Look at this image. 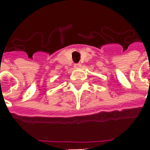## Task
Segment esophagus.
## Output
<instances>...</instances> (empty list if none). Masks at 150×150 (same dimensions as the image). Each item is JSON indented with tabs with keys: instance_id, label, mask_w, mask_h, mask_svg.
<instances>
[{
	"instance_id": "34e87169",
	"label": "esophagus",
	"mask_w": 150,
	"mask_h": 150,
	"mask_svg": "<svg viewBox=\"0 0 150 150\" xmlns=\"http://www.w3.org/2000/svg\"><path fill=\"white\" fill-rule=\"evenodd\" d=\"M74 67H75V68H79V67H81V64H80V63H75V65H74Z\"/></svg>"
}]
</instances>
